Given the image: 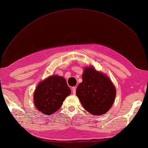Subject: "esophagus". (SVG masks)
<instances>
[{"mask_svg":"<svg viewBox=\"0 0 148 148\" xmlns=\"http://www.w3.org/2000/svg\"><path fill=\"white\" fill-rule=\"evenodd\" d=\"M76 88H77V87H76V86H74V87L72 88V92H73L74 95L76 93Z\"/></svg>","mask_w":148,"mask_h":148,"instance_id":"34e87169","label":"esophagus"}]
</instances>
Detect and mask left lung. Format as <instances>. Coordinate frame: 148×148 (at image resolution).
<instances>
[{"label": "left lung", "mask_w": 148, "mask_h": 148, "mask_svg": "<svg viewBox=\"0 0 148 148\" xmlns=\"http://www.w3.org/2000/svg\"><path fill=\"white\" fill-rule=\"evenodd\" d=\"M83 82L76 90L84 109L94 115L106 114L112 106L116 89L109 77L93 66L84 67Z\"/></svg>", "instance_id": "obj_1"}]
</instances>
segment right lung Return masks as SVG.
Returning a JSON list of instances; mask_svg holds the SVG:
<instances>
[{"mask_svg":"<svg viewBox=\"0 0 148 148\" xmlns=\"http://www.w3.org/2000/svg\"><path fill=\"white\" fill-rule=\"evenodd\" d=\"M71 93L65 79L59 75H52L40 82L36 88L33 100L39 112L51 115L59 110L65 98Z\"/></svg>","mask_w":148,"mask_h":148,"instance_id":"1","label":"right lung"}]
</instances>
